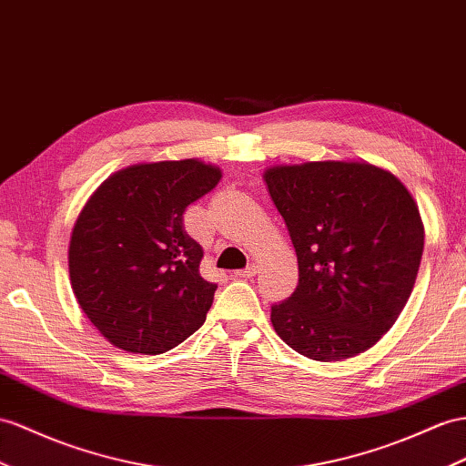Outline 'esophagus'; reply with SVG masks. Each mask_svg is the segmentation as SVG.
Segmentation results:
<instances>
[{
  "instance_id": "obj_1",
  "label": "esophagus",
  "mask_w": 466,
  "mask_h": 466,
  "mask_svg": "<svg viewBox=\"0 0 466 466\" xmlns=\"http://www.w3.org/2000/svg\"><path fill=\"white\" fill-rule=\"evenodd\" d=\"M258 273V266H254V264H249L248 268H244V269H238V271H234V276L236 278H244V279H249V278H254Z\"/></svg>"
}]
</instances>
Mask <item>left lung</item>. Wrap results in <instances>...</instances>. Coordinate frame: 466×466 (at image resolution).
Here are the masks:
<instances>
[{
  "label": "left lung",
  "mask_w": 466,
  "mask_h": 466,
  "mask_svg": "<svg viewBox=\"0 0 466 466\" xmlns=\"http://www.w3.org/2000/svg\"><path fill=\"white\" fill-rule=\"evenodd\" d=\"M288 226L299 283L271 305L285 344L339 362L386 335L408 303L423 254V222L398 177L360 161L278 165L264 173Z\"/></svg>",
  "instance_id": "8db88e82"
}]
</instances>
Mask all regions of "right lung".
Returning <instances> with one entry per match:
<instances>
[{"mask_svg": "<svg viewBox=\"0 0 466 466\" xmlns=\"http://www.w3.org/2000/svg\"><path fill=\"white\" fill-rule=\"evenodd\" d=\"M220 177L198 159L131 165L106 178L78 214L70 283L114 347L161 354L207 320L217 283L200 278L202 248L185 232L183 214Z\"/></svg>", "mask_w": 466, "mask_h": 466, "instance_id": "obj_1", "label": "right lung"}]
</instances>
